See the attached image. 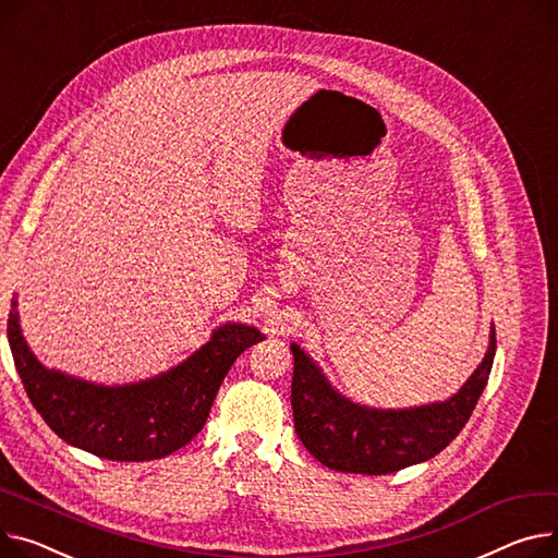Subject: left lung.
Masks as SVG:
<instances>
[{"label":"left lung","instance_id":"left-lung-1","mask_svg":"<svg viewBox=\"0 0 558 558\" xmlns=\"http://www.w3.org/2000/svg\"><path fill=\"white\" fill-rule=\"evenodd\" d=\"M291 352L293 426L305 449L333 471L384 475L435 458L458 437L489 381L496 331L492 329L487 356L458 395L408 411L352 403L325 381L299 345H291Z\"/></svg>","mask_w":558,"mask_h":558}]
</instances>
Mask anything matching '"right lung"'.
<instances>
[{
  "label": "right lung",
  "mask_w": 558,
  "mask_h": 558,
  "mask_svg": "<svg viewBox=\"0 0 558 558\" xmlns=\"http://www.w3.org/2000/svg\"><path fill=\"white\" fill-rule=\"evenodd\" d=\"M15 305L13 301L7 331L33 408L66 444L117 462L159 460L185 447L204 428L235 359L265 339L255 327L229 323L170 373L107 388L47 369L37 361L20 331Z\"/></svg>",
  "instance_id": "1"
}]
</instances>
